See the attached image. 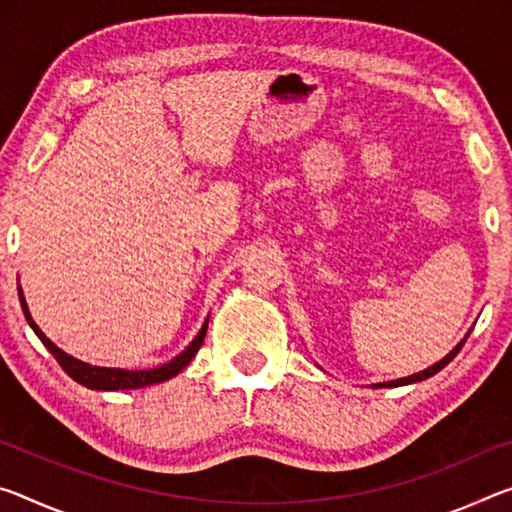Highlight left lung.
Returning <instances> with one entry per match:
<instances>
[{"mask_svg":"<svg viewBox=\"0 0 512 512\" xmlns=\"http://www.w3.org/2000/svg\"><path fill=\"white\" fill-rule=\"evenodd\" d=\"M472 332V330H469ZM469 332L465 337L460 339V342L453 346V351H449L444 355V358L440 360V362H435L433 367H428V369H424V371H419V373H412V376H408V378H396V380H387V383H373L371 387H401V385H410V383H419V380H426V378H431V376H435L437 371H442L446 364H449L453 358H456V355L460 353V348H462V344L467 342V337H469Z\"/></svg>","mask_w":512,"mask_h":512,"instance_id":"left-lung-1","label":"left lung"}]
</instances>
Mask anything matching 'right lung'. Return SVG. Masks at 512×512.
Returning <instances> with one entry per match:
<instances>
[{
	"label": "right lung",
	"mask_w": 512,
	"mask_h": 512,
	"mask_svg": "<svg viewBox=\"0 0 512 512\" xmlns=\"http://www.w3.org/2000/svg\"><path fill=\"white\" fill-rule=\"evenodd\" d=\"M18 296H20V305H22V312H24V319L31 326V330L36 332L40 342L45 344L47 351H50L56 362L61 364V369L68 373L72 380H77L79 385H84L88 389H102V392H118V389H139V387H148L154 383H164V380L175 378L177 373H180L186 364H189L193 358H196L198 348L205 342V335H207V323H209V316L202 323V328L196 337H193V342L184 348L180 355H175L173 360H168L164 364H159V367L154 369H116V367H97V364H88L84 360H77L68 355L66 351H61L59 346H56L52 339L45 337V332L36 326V321L31 319V312L27 307V300H24L22 294V287L18 285Z\"/></svg>",
	"instance_id": "obj_1"
}]
</instances>
